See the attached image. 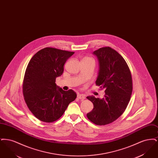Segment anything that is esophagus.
<instances>
[{"label": "esophagus", "mask_w": 158, "mask_h": 158, "mask_svg": "<svg viewBox=\"0 0 158 158\" xmlns=\"http://www.w3.org/2000/svg\"><path fill=\"white\" fill-rule=\"evenodd\" d=\"M77 98L80 99H82V100H83V99H85V97L82 94H78L77 95Z\"/></svg>", "instance_id": "1"}]
</instances>
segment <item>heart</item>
Masks as SVG:
<instances>
[{
  "label": "heart",
  "mask_w": 158,
  "mask_h": 158,
  "mask_svg": "<svg viewBox=\"0 0 158 158\" xmlns=\"http://www.w3.org/2000/svg\"><path fill=\"white\" fill-rule=\"evenodd\" d=\"M84 59H85V60H92V59H90V58H89V57H85Z\"/></svg>",
  "instance_id": "1"
}]
</instances>
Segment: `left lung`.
<instances>
[{
	"label": "left lung",
	"mask_w": 158,
	"mask_h": 158,
	"mask_svg": "<svg viewBox=\"0 0 158 158\" xmlns=\"http://www.w3.org/2000/svg\"><path fill=\"white\" fill-rule=\"evenodd\" d=\"M93 53L99 64L95 84L105 89V95L102 99L86 97L94 104L86 115L95 124L104 126L118 119L126 110L132 94L133 81L127 63L117 51L104 47Z\"/></svg>",
	"instance_id": "left-lung-1"
}]
</instances>
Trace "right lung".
I'll return each mask as SVG.
<instances>
[{
    "instance_id": "obj_1",
    "label": "right lung",
    "mask_w": 158,
    "mask_h": 158,
    "mask_svg": "<svg viewBox=\"0 0 158 158\" xmlns=\"http://www.w3.org/2000/svg\"><path fill=\"white\" fill-rule=\"evenodd\" d=\"M74 53L45 47L30 61L23 80V95L30 111L38 120L44 123L57 120L76 98L74 90H63L55 83L63 73L64 63Z\"/></svg>"
}]
</instances>
